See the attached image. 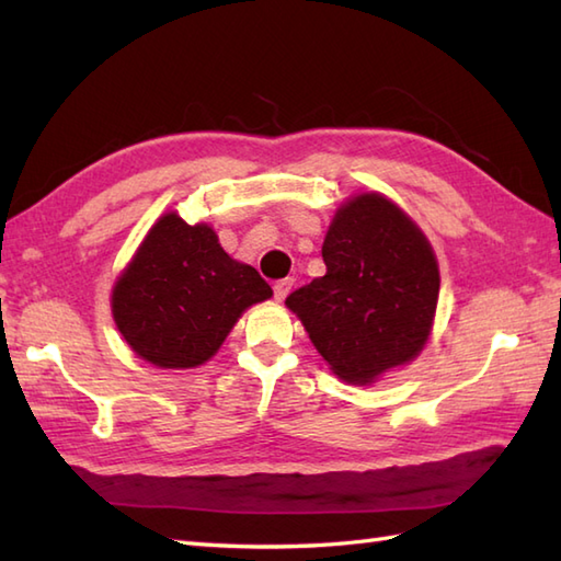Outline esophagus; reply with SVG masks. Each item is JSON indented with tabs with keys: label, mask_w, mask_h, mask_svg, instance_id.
<instances>
[{
	"label": "esophagus",
	"mask_w": 561,
	"mask_h": 561,
	"mask_svg": "<svg viewBox=\"0 0 561 561\" xmlns=\"http://www.w3.org/2000/svg\"><path fill=\"white\" fill-rule=\"evenodd\" d=\"M291 286H294V279H279V282H275V286H272V289H275L277 301H284V298L289 296Z\"/></svg>",
	"instance_id": "1"
}]
</instances>
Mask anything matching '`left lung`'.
Listing matches in <instances>:
<instances>
[{
  "instance_id": "obj_1",
  "label": "left lung",
  "mask_w": 561,
  "mask_h": 561,
  "mask_svg": "<svg viewBox=\"0 0 561 561\" xmlns=\"http://www.w3.org/2000/svg\"><path fill=\"white\" fill-rule=\"evenodd\" d=\"M322 260L324 277L296 289L286 308L330 370L373 385L409 366L430 340L439 298L437 257L421 227L387 195L358 193L334 213Z\"/></svg>"
}]
</instances>
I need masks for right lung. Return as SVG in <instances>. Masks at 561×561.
Segmentation results:
<instances>
[{"label": "right lung", "mask_w": 561, "mask_h": 561, "mask_svg": "<svg viewBox=\"0 0 561 561\" xmlns=\"http://www.w3.org/2000/svg\"><path fill=\"white\" fill-rule=\"evenodd\" d=\"M270 296V284L221 249L210 225L167 213L116 277L112 318L138 358L186 370L210 360L243 310Z\"/></svg>", "instance_id": "obj_1"}]
</instances>
